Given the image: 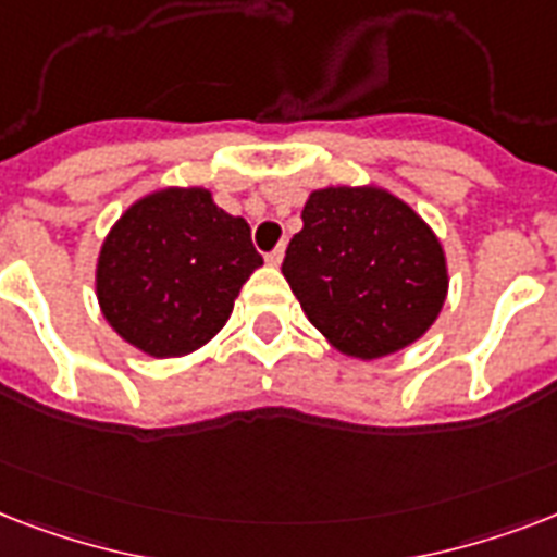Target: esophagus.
Returning a JSON list of instances; mask_svg holds the SVG:
<instances>
[{
  "label": "esophagus",
  "mask_w": 557,
  "mask_h": 557,
  "mask_svg": "<svg viewBox=\"0 0 557 557\" xmlns=\"http://www.w3.org/2000/svg\"><path fill=\"white\" fill-rule=\"evenodd\" d=\"M283 251H286L283 245H280V248H274V251H271V253H265V262H269V265H274V269H277L280 262H283Z\"/></svg>",
  "instance_id": "obj_1"
}]
</instances>
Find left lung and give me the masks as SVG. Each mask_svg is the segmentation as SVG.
I'll use <instances>...</instances> for the list:
<instances>
[{"label": "left lung", "instance_id": "8db88e82", "mask_svg": "<svg viewBox=\"0 0 557 557\" xmlns=\"http://www.w3.org/2000/svg\"><path fill=\"white\" fill-rule=\"evenodd\" d=\"M283 277L314 330L358 361L387 358L422 338L450 283L440 236L379 185L309 193Z\"/></svg>", "mask_w": 557, "mask_h": 557}]
</instances>
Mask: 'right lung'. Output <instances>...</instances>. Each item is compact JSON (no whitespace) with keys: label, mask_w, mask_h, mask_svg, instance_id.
I'll return each instance as SVG.
<instances>
[{"label":"right lung","mask_w":557,"mask_h":557,"mask_svg":"<svg viewBox=\"0 0 557 557\" xmlns=\"http://www.w3.org/2000/svg\"><path fill=\"white\" fill-rule=\"evenodd\" d=\"M262 265L251 227L208 187H159L109 227L95 265L100 314L117 338L152 358L201 349Z\"/></svg>","instance_id":"1"}]
</instances>
